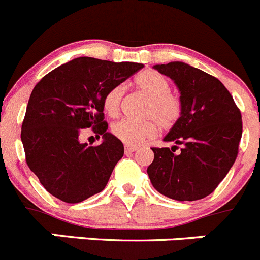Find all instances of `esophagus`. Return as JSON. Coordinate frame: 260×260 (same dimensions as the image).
Segmentation results:
<instances>
[{
  "mask_svg": "<svg viewBox=\"0 0 260 260\" xmlns=\"http://www.w3.org/2000/svg\"><path fill=\"white\" fill-rule=\"evenodd\" d=\"M136 150H137V147H136V146H128V145H127V146L124 147V151L127 152V154H128V152H135Z\"/></svg>",
  "mask_w": 260,
  "mask_h": 260,
  "instance_id": "34e87169",
  "label": "esophagus"
}]
</instances>
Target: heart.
Returning a JSON list of instances; mask_svg holds the SVG:
<instances>
[{
	"label": "heart",
	"instance_id": "b5f03b06",
	"mask_svg": "<svg viewBox=\"0 0 260 260\" xmlns=\"http://www.w3.org/2000/svg\"><path fill=\"white\" fill-rule=\"evenodd\" d=\"M133 83L138 91L149 97L144 111L147 119L142 122L122 119L111 127L113 135L128 146H137L147 138L154 137L159 125L163 129L173 128L181 119L183 110L181 97L171 91V83L160 73L151 69L144 70L136 75ZM123 94L124 87L116 84L104 96V110L110 116L118 114Z\"/></svg>",
	"mask_w": 260,
	"mask_h": 260
}]
</instances>
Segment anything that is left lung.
Instances as JSON below:
<instances>
[{
  "label": "left lung",
  "instance_id": "1",
  "mask_svg": "<svg viewBox=\"0 0 260 260\" xmlns=\"http://www.w3.org/2000/svg\"><path fill=\"white\" fill-rule=\"evenodd\" d=\"M181 92L182 116L164 137L169 147H151L147 168L152 186L178 201L210 195L234 166L242 135L241 111L229 89L213 75L181 61L155 65ZM178 146L181 150L175 154Z\"/></svg>",
  "mask_w": 260,
  "mask_h": 260
}]
</instances>
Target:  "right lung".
I'll return each mask as SVG.
<instances>
[{
  "instance_id": "add662e5",
  "label": "right lung",
  "mask_w": 260,
  "mask_h": 260,
  "mask_svg": "<svg viewBox=\"0 0 260 260\" xmlns=\"http://www.w3.org/2000/svg\"><path fill=\"white\" fill-rule=\"evenodd\" d=\"M141 68L137 62L77 57L36 84L21 125V142L29 169L51 195L77 204L105 188L124 147L106 132L104 96ZM87 127L103 136V144L79 142Z\"/></svg>"
}]
</instances>
